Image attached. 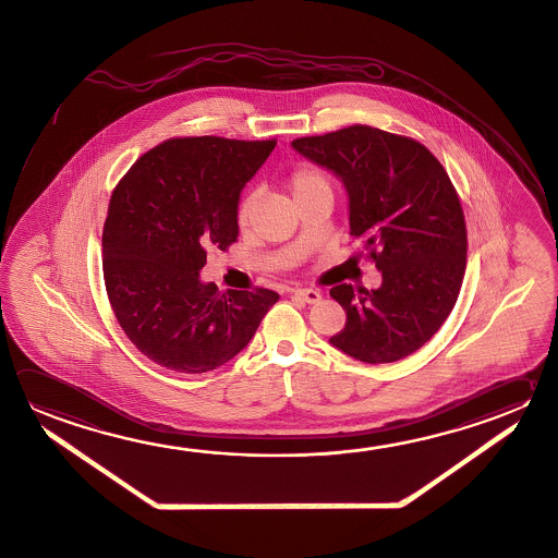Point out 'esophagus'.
Instances as JSON below:
<instances>
[{
  "mask_svg": "<svg viewBox=\"0 0 558 558\" xmlns=\"http://www.w3.org/2000/svg\"><path fill=\"white\" fill-rule=\"evenodd\" d=\"M293 294L296 299H301V301L308 304H315L320 301V293L316 289H294Z\"/></svg>",
  "mask_w": 558,
  "mask_h": 558,
  "instance_id": "34e87169",
  "label": "esophagus"
}]
</instances>
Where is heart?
Segmentation results:
<instances>
[{"instance_id": "obj_1", "label": "heart", "mask_w": 558, "mask_h": 558, "mask_svg": "<svg viewBox=\"0 0 558 558\" xmlns=\"http://www.w3.org/2000/svg\"><path fill=\"white\" fill-rule=\"evenodd\" d=\"M289 186H291L294 201L304 198V196H308V194L320 193V191L332 193V184H330L328 174H326L323 169L313 167V165H301V167H296V169L291 172V177H289ZM255 201H257L255 193L247 194V196L243 198L240 208H238V223H240V226H247V222L252 220Z\"/></svg>"}]
</instances>
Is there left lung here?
Masks as SVG:
<instances>
[{"mask_svg": "<svg viewBox=\"0 0 558 558\" xmlns=\"http://www.w3.org/2000/svg\"><path fill=\"white\" fill-rule=\"evenodd\" d=\"M291 145L344 183L350 233L384 279L372 291L330 289L345 311L330 344L365 364L413 354L452 313L466 271V222L445 167L415 140L369 125Z\"/></svg>", "mask_w": 558, "mask_h": 558, "instance_id": "obj_1", "label": "left lung"}]
</instances>
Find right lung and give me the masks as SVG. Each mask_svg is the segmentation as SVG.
Segmentation results:
<instances>
[{"instance_id": "right-lung-1", "label": "right lung", "mask_w": 558, "mask_h": 558, "mask_svg": "<svg viewBox=\"0 0 558 558\" xmlns=\"http://www.w3.org/2000/svg\"><path fill=\"white\" fill-rule=\"evenodd\" d=\"M275 140L174 137L133 162L113 189L101 233L104 281L132 344L177 374L230 362L279 294L201 281L206 250L238 240L245 183Z\"/></svg>"}]
</instances>
